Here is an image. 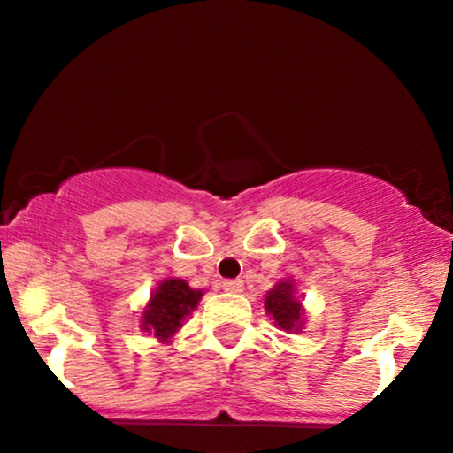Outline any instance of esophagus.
Returning a JSON list of instances; mask_svg holds the SVG:
<instances>
[{
	"instance_id": "34e87169",
	"label": "esophagus",
	"mask_w": 453,
	"mask_h": 453,
	"mask_svg": "<svg viewBox=\"0 0 453 453\" xmlns=\"http://www.w3.org/2000/svg\"><path fill=\"white\" fill-rule=\"evenodd\" d=\"M222 290H225V293L237 295V293H241V290H243V282H241V280H225V282H222Z\"/></svg>"
}]
</instances>
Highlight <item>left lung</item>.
Returning <instances> with one entry per match:
<instances>
[{
	"label": "left lung",
	"instance_id": "left-lung-1",
	"mask_svg": "<svg viewBox=\"0 0 453 453\" xmlns=\"http://www.w3.org/2000/svg\"><path fill=\"white\" fill-rule=\"evenodd\" d=\"M264 309L274 319L278 330L301 334L305 330V307H303V296L296 295L295 280L282 278L265 293Z\"/></svg>",
	"mask_w": 453,
	"mask_h": 453
}]
</instances>
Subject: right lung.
<instances>
[{"label": "right lung", "mask_w": 453, "mask_h": 453, "mask_svg": "<svg viewBox=\"0 0 453 453\" xmlns=\"http://www.w3.org/2000/svg\"><path fill=\"white\" fill-rule=\"evenodd\" d=\"M203 296V290L191 288L183 278H165L150 293L140 315V330L158 342L169 344L181 330L191 311Z\"/></svg>", "instance_id": "1"}]
</instances>
